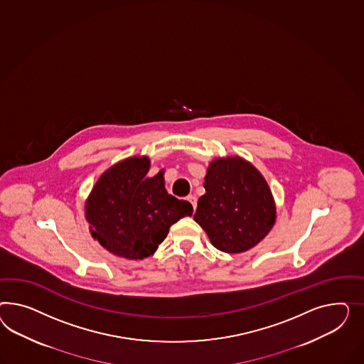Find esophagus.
<instances>
[{
  "mask_svg": "<svg viewBox=\"0 0 364 364\" xmlns=\"http://www.w3.org/2000/svg\"><path fill=\"white\" fill-rule=\"evenodd\" d=\"M188 201L192 204V207H193V209H196L197 207V198L196 196H193V195H189V196L187 197Z\"/></svg>",
  "mask_w": 364,
  "mask_h": 364,
  "instance_id": "1",
  "label": "esophagus"
}]
</instances>
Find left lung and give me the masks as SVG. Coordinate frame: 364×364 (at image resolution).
Wrapping results in <instances>:
<instances>
[{
  "label": "left lung",
  "mask_w": 364,
  "mask_h": 364,
  "mask_svg": "<svg viewBox=\"0 0 364 364\" xmlns=\"http://www.w3.org/2000/svg\"><path fill=\"white\" fill-rule=\"evenodd\" d=\"M204 188L193 218L218 250L246 252L274 225L273 195L262 175L244 159L213 160Z\"/></svg>",
  "instance_id": "1"
}]
</instances>
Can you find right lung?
<instances>
[{
  "mask_svg": "<svg viewBox=\"0 0 364 364\" xmlns=\"http://www.w3.org/2000/svg\"><path fill=\"white\" fill-rule=\"evenodd\" d=\"M148 169L146 156L120 161L100 176L86 203L92 237L128 259L154 255L169 226L193 212L191 203L168 195L163 172L148 178Z\"/></svg>",
  "mask_w": 364,
  "mask_h": 364,
  "instance_id": "obj_1",
  "label": "right lung"
}]
</instances>
